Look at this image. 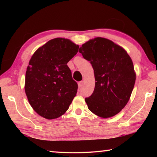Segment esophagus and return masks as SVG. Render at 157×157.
I'll use <instances>...</instances> for the list:
<instances>
[{
  "instance_id": "obj_1",
  "label": "esophagus",
  "mask_w": 157,
  "mask_h": 157,
  "mask_svg": "<svg viewBox=\"0 0 157 157\" xmlns=\"http://www.w3.org/2000/svg\"><path fill=\"white\" fill-rule=\"evenodd\" d=\"M82 85H83V82H78V86H79V89H81L82 87Z\"/></svg>"
}]
</instances>
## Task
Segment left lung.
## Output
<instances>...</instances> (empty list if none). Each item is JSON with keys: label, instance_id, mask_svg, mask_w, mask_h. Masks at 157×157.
Wrapping results in <instances>:
<instances>
[{"label": "left lung", "instance_id": "8db88e82", "mask_svg": "<svg viewBox=\"0 0 157 157\" xmlns=\"http://www.w3.org/2000/svg\"><path fill=\"white\" fill-rule=\"evenodd\" d=\"M79 52L91 63L96 82L91 96L85 98L89 109L104 118L116 115L128 102L134 86L132 59L123 48L102 37L87 41Z\"/></svg>", "mask_w": 157, "mask_h": 157}]
</instances>
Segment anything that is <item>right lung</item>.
<instances>
[{
  "label": "right lung",
  "instance_id": "right-lung-1",
  "mask_svg": "<svg viewBox=\"0 0 157 157\" xmlns=\"http://www.w3.org/2000/svg\"><path fill=\"white\" fill-rule=\"evenodd\" d=\"M79 46L69 39L56 38L34 53L25 73V91L31 107L47 119H55L68 110L78 91L67 63Z\"/></svg>",
  "mask_w": 157,
  "mask_h": 157
}]
</instances>
